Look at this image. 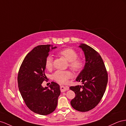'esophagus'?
<instances>
[{"instance_id":"34e87169","label":"esophagus","mask_w":126,"mask_h":126,"mask_svg":"<svg viewBox=\"0 0 126 126\" xmlns=\"http://www.w3.org/2000/svg\"><path fill=\"white\" fill-rule=\"evenodd\" d=\"M60 89H61V92H65L66 91H67V89H68V88L65 87L63 86H61Z\"/></svg>"}]
</instances>
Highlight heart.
<instances>
[{
    "label": "heart",
    "instance_id": "b5f03b06",
    "mask_svg": "<svg viewBox=\"0 0 126 126\" xmlns=\"http://www.w3.org/2000/svg\"><path fill=\"white\" fill-rule=\"evenodd\" d=\"M59 55L63 57L69 62V66L74 71H79L83 66V61L78 58V55L77 51L72 48H66L60 50ZM45 65L48 70H50L53 67V57L48 56L45 60ZM72 73L69 71L57 70L54 73L53 79L59 83H65L68 79L71 78Z\"/></svg>",
    "mask_w": 126,
    "mask_h": 126
}]
</instances>
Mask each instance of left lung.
Here are the masks:
<instances>
[{
    "label": "left lung",
    "instance_id": "8db88e82",
    "mask_svg": "<svg viewBox=\"0 0 126 126\" xmlns=\"http://www.w3.org/2000/svg\"><path fill=\"white\" fill-rule=\"evenodd\" d=\"M79 47L84 53L86 63L76 80L81 82L82 85L70 87L76 95L70 103L76 110L87 112L94 109L101 101L105 92L108 77L98 53L85 44H81Z\"/></svg>",
    "mask_w": 126,
    "mask_h": 126
}]
</instances>
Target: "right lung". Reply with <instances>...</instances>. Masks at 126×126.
<instances>
[{
	"label": "right lung",
	"instance_id": "1",
	"mask_svg": "<svg viewBox=\"0 0 126 126\" xmlns=\"http://www.w3.org/2000/svg\"><path fill=\"white\" fill-rule=\"evenodd\" d=\"M57 48L53 45H39L25 57L19 70L17 81L21 95L28 108L40 115H48L56 109L60 95V86L51 82L43 87L45 76V60L49 52Z\"/></svg>",
	"mask_w": 126,
	"mask_h": 126
}]
</instances>
